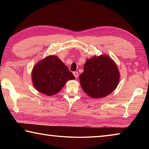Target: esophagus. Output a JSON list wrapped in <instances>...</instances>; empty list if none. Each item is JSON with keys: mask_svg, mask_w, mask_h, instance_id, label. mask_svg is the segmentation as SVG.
<instances>
[{"mask_svg": "<svg viewBox=\"0 0 149 149\" xmlns=\"http://www.w3.org/2000/svg\"><path fill=\"white\" fill-rule=\"evenodd\" d=\"M73 74H74V75L75 77V78H77L78 76H79V73H78L77 72H73Z\"/></svg>", "mask_w": 149, "mask_h": 149, "instance_id": "esophagus-1", "label": "esophagus"}]
</instances>
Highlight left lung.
<instances>
[{"label":"left lung","mask_w":149,"mask_h":149,"mask_svg":"<svg viewBox=\"0 0 149 149\" xmlns=\"http://www.w3.org/2000/svg\"><path fill=\"white\" fill-rule=\"evenodd\" d=\"M120 74L116 64L110 57L100 56L87 60L79 76L81 87L92 98H102L117 87Z\"/></svg>","instance_id":"obj_1"}]
</instances>
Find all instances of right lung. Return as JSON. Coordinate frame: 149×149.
<instances>
[{
  "label": "right lung",
  "mask_w": 149,
  "mask_h": 149,
  "mask_svg": "<svg viewBox=\"0 0 149 149\" xmlns=\"http://www.w3.org/2000/svg\"><path fill=\"white\" fill-rule=\"evenodd\" d=\"M31 75L35 89L49 96L56 94L67 81L75 79L66 65L55 56L47 57L37 63Z\"/></svg>",
  "instance_id": "obj_1"
}]
</instances>
